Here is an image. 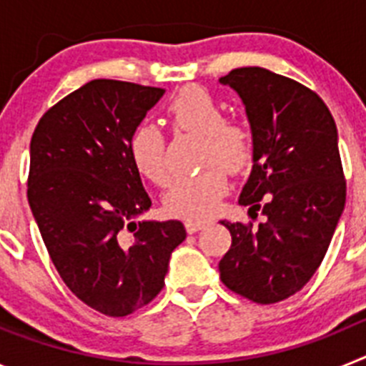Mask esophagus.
<instances>
[{"label":"esophagus","mask_w":366,"mask_h":366,"mask_svg":"<svg viewBox=\"0 0 366 366\" xmlns=\"http://www.w3.org/2000/svg\"><path fill=\"white\" fill-rule=\"evenodd\" d=\"M207 225V222H199V219H187L185 222V229L189 234H194V232H198L199 229H203Z\"/></svg>","instance_id":"1"}]
</instances>
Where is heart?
<instances>
[{"label": "heart", "mask_w": 366, "mask_h": 366, "mask_svg": "<svg viewBox=\"0 0 366 366\" xmlns=\"http://www.w3.org/2000/svg\"><path fill=\"white\" fill-rule=\"evenodd\" d=\"M167 119L174 134L202 135L198 174L172 181L164 194V209L176 218H209L229 190L231 174H242L254 161V134L251 126L238 119H225L223 106L199 86H187L168 100ZM128 154L144 179L164 187L170 179L167 137L154 124L135 126L128 141Z\"/></svg>", "instance_id": "b5f03b06"}]
</instances>
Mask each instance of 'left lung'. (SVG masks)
Wrapping results in <instances>:
<instances>
[{
  "label": "left lung",
  "mask_w": 366,
  "mask_h": 366,
  "mask_svg": "<svg viewBox=\"0 0 366 366\" xmlns=\"http://www.w3.org/2000/svg\"><path fill=\"white\" fill-rule=\"evenodd\" d=\"M244 100L254 134L253 170L240 194L251 218L222 222L232 236L219 279L236 295L274 304L300 292L328 251L347 199L337 128L325 100L264 67L219 79Z\"/></svg>",
  "instance_id": "left-lung-1"
}]
</instances>
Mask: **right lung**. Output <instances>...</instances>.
<instances>
[{"mask_svg": "<svg viewBox=\"0 0 366 366\" xmlns=\"http://www.w3.org/2000/svg\"><path fill=\"white\" fill-rule=\"evenodd\" d=\"M163 93L92 80L47 109L31 139L27 198L47 253L71 292L108 317L159 295L187 236L177 219L134 222L152 202L128 141Z\"/></svg>", "mask_w": 366, "mask_h": 366, "instance_id": "add662e5", "label": "right lung"}]
</instances>
